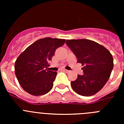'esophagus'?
Listing matches in <instances>:
<instances>
[{"label":"esophagus","instance_id":"1","mask_svg":"<svg viewBox=\"0 0 124 124\" xmlns=\"http://www.w3.org/2000/svg\"><path fill=\"white\" fill-rule=\"evenodd\" d=\"M63 71H64V72H66V73H70V71H69V70H65V69H64V70H63Z\"/></svg>","mask_w":124,"mask_h":124}]
</instances>
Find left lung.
Listing matches in <instances>:
<instances>
[{
  "instance_id": "1",
  "label": "left lung",
  "mask_w": 124,
  "mask_h": 124,
  "mask_svg": "<svg viewBox=\"0 0 124 124\" xmlns=\"http://www.w3.org/2000/svg\"><path fill=\"white\" fill-rule=\"evenodd\" d=\"M66 43L81 63L83 75L71 82L73 90L79 95L91 96L104 86L114 67L113 57L100 44L87 39L67 40Z\"/></svg>"
}]
</instances>
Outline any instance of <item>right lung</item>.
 I'll list each match as a JSON object with an SVG mask.
<instances>
[{
    "mask_svg": "<svg viewBox=\"0 0 124 124\" xmlns=\"http://www.w3.org/2000/svg\"><path fill=\"white\" fill-rule=\"evenodd\" d=\"M66 40L41 38L27 47L15 63V73L20 85L33 96L48 93L53 86L57 73L48 70L56 50L64 45Z\"/></svg>",
    "mask_w": 124,
    "mask_h": 124,
    "instance_id": "add662e5",
    "label": "right lung"
}]
</instances>
